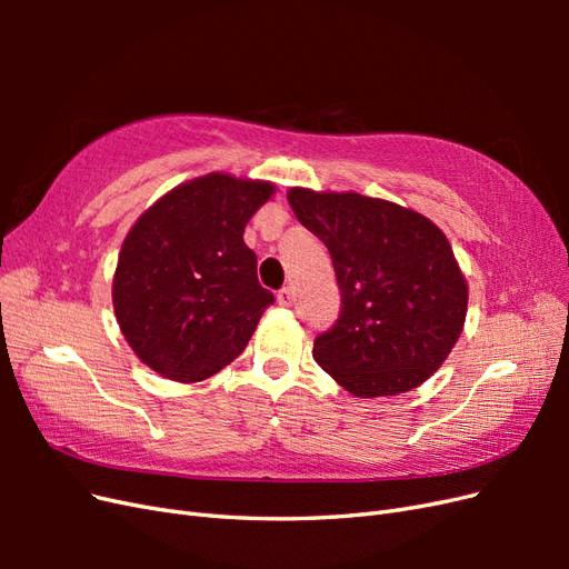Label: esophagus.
Masks as SVG:
<instances>
[{"label":"esophagus","mask_w":569,"mask_h":569,"mask_svg":"<svg viewBox=\"0 0 569 569\" xmlns=\"http://www.w3.org/2000/svg\"><path fill=\"white\" fill-rule=\"evenodd\" d=\"M278 303L284 306V308H289L291 303H295V289H291V287H282V289L278 291Z\"/></svg>","instance_id":"34e87169"}]
</instances>
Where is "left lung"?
Listing matches in <instances>:
<instances>
[{
    "label": "left lung",
    "instance_id": "1",
    "mask_svg": "<svg viewBox=\"0 0 569 569\" xmlns=\"http://www.w3.org/2000/svg\"><path fill=\"white\" fill-rule=\"evenodd\" d=\"M289 206L332 256L341 311L313 343L318 366L360 399L420 387L449 358L468 282L446 234L403 206L291 187Z\"/></svg>",
    "mask_w": 569,
    "mask_h": 569
}]
</instances>
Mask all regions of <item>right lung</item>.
<instances>
[{"mask_svg": "<svg viewBox=\"0 0 569 569\" xmlns=\"http://www.w3.org/2000/svg\"><path fill=\"white\" fill-rule=\"evenodd\" d=\"M274 184L209 173L137 218L118 253L113 313L134 356L176 382H201L244 351L274 301L244 244Z\"/></svg>", "mask_w": 569, "mask_h": 569, "instance_id": "right-lung-1", "label": "right lung"}]
</instances>
